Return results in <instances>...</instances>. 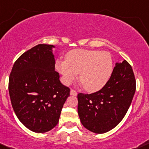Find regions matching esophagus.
Returning a JSON list of instances; mask_svg holds the SVG:
<instances>
[{
	"mask_svg": "<svg viewBox=\"0 0 149 149\" xmlns=\"http://www.w3.org/2000/svg\"><path fill=\"white\" fill-rule=\"evenodd\" d=\"M70 95L72 96H77V93L76 91H74V90H70Z\"/></svg>",
	"mask_w": 149,
	"mask_h": 149,
	"instance_id": "34e87169",
	"label": "esophagus"
}]
</instances>
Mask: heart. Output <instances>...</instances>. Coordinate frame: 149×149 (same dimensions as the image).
Instances as JSON below:
<instances>
[{
    "label": "heart",
    "mask_w": 149,
    "mask_h": 149,
    "mask_svg": "<svg viewBox=\"0 0 149 149\" xmlns=\"http://www.w3.org/2000/svg\"><path fill=\"white\" fill-rule=\"evenodd\" d=\"M56 67L65 85H70L79 73L82 85L87 91L94 93L108 82L113 71V61L108 52L74 49L67 54L66 61H57Z\"/></svg>",
    "instance_id": "1"
}]
</instances>
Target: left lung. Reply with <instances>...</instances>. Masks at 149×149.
Here are the masks:
<instances>
[{
  "instance_id": "8db88e82",
  "label": "left lung",
  "mask_w": 149,
  "mask_h": 149,
  "mask_svg": "<svg viewBox=\"0 0 149 149\" xmlns=\"http://www.w3.org/2000/svg\"><path fill=\"white\" fill-rule=\"evenodd\" d=\"M136 92V79L127 61L116 62L103 88L92 94L79 93L78 115L83 126L105 133L119 124L126 114Z\"/></svg>"
}]
</instances>
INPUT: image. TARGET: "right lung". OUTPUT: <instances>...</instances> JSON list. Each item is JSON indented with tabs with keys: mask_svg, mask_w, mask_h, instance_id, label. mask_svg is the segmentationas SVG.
Returning a JSON list of instances; mask_svg holds the SVG:
<instances>
[{
	"mask_svg": "<svg viewBox=\"0 0 149 149\" xmlns=\"http://www.w3.org/2000/svg\"><path fill=\"white\" fill-rule=\"evenodd\" d=\"M54 45L38 44L16 61L9 77L12 107L18 120L30 131L45 133L59 122L70 88L55 71Z\"/></svg>",
	"mask_w": 149,
	"mask_h": 149,
	"instance_id": "1",
	"label": "right lung"
}]
</instances>
